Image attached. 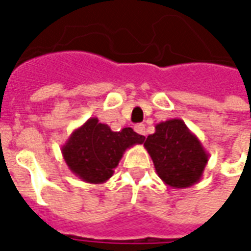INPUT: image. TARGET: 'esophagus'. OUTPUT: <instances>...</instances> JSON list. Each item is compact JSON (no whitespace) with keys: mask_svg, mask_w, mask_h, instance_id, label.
I'll return each mask as SVG.
<instances>
[{"mask_svg":"<svg viewBox=\"0 0 251 251\" xmlns=\"http://www.w3.org/2000/svg\"><path fill=\"white\" fill-rule=\"evenodd\" d=\"M135 131L141 136L147 135V131H145V124H137L135 127Z\"/></svg>","mask_w":251,"mask_h":251,"instance_id":"obj_1","label":"esophagus"}]
</instances>
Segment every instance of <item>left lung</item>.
Returning a JSON list of instances; mask_svg holds the SVG:
<instances>
[{"label":"left lung","instance_id":"8db88e82","mask_svg":"<svg viewBox=\"0 0 251 251\" xmlns=\"http://www.w3.org/2000/svg\"><path fill=\"white\" fill-rule=\"evenodd\" d=\"M144 147L152 157L158 176L173 188L198 183L208 162V152L182 119L156 124V131L148 136Z\"/></svg>","mask_w":251,"mask_h":251}]
</instances>
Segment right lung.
<instances>
[{
	"label": "right lung",
	"mask_w": 251,
	"mask_h": 251,
	"mask_svg": "<svg viewBox=\"0 0 251 251\" xmlns=\"http://www.w3.org/2000/svg\"><path fill=\"white\" fill-rule=\"evenodd\" d=\"M144 140L132 128L114 132L107 124L99 123L98 118H90L72 132L61 153L75 176L86 183L100 184L111 178L124 152Z\"/></svg>",
	"instance_id": "1"
}]
</instances>
